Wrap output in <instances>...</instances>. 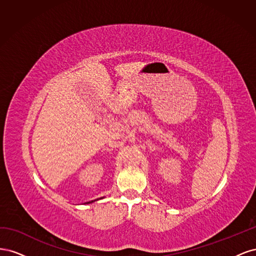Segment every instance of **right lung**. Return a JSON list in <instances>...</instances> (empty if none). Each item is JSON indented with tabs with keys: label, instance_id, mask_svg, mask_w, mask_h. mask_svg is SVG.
<instances>
[{
	"label": "right lung",
	"instance_id": "add662e5",
	"mask_svg": "<svg viewBox=\"0 0 256 256\" xmlns=\"http://www.w3.org/2000/svg\"><path fill=\"white\" fill-rule=\"evenodd\" d=\"M98 200V198H97ZM95 200H90V202H88V203H85V204H90V203H92V202H95Z\"/></svg>",
	"mask_w": 256,
	"mask_h": 256
}]
</instances>
